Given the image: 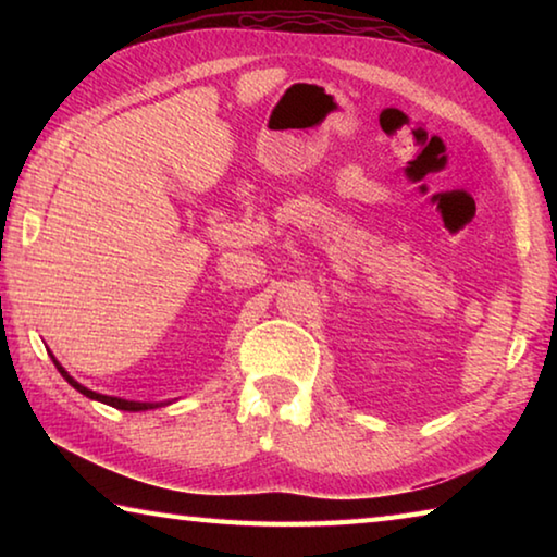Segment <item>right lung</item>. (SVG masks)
<instances>
[{"label": "right lung", "instance_id": "add662e5", "mask_svg": "<svg viewBox=\"0 0 557 557\" xmlns=\"http://www.w3.org/2000/svg\"><path fill=\"white\" fill-rule=\"evenodd\" d=\"M53 363H55V369H59V373L63 375V379L69 381L75 391L86 395V398L100 400V403H106V405H112V408H117V410H129V412H139V410H152V408H159V405H162V403H135V400H122V398H112V395H100V393H96V391H88L86 385H81L78 381H73L71 375L63 371V366H61L59 361H55V358H53Z\"/></svg>", "mask_w": 557, "mask_h": 557}]
</instances>
